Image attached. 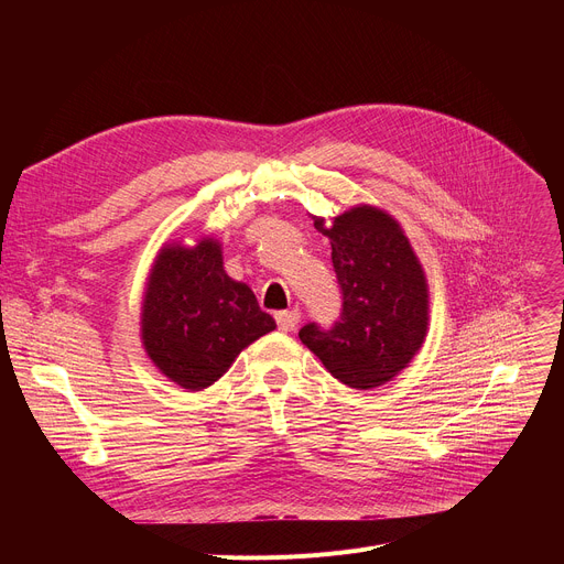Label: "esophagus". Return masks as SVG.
Listing matches in <instances>:
<instances>
[{
  "mask_svg": "<svg viewBox=\"0 0 564 564\" xmlns=\"http://www.w3.org/2000/svg\"><path fill=\"white\" fill-rule=\"evenodd\" d=\"M300 317H302L300 311H281V313H276L279 329H281V332H292L294 327H297Z\"/></svg>",
  "mask_w": 564,
  "mask_h": 564,
  "instance_id": "34e87169",
  "label": "esophagus"
}]
</instances>
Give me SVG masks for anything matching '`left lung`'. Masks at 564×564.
Segmentation results:
<instances>
[{
  "instance_id": "obj_1",
  "label": "left lung",
  "mask_w": 564,
  "mask_h": 564,
  "mask_svg": "<svg viewBox=\"0 0 564 564\" xmlns=\"http://www.w3.org/2000/svg\"><path fill=\"white\" fill-rule=\"evenodd\" d=\"M315 228L332 240L343 294L340 317L324 329L308 322L302 343L349 389H377L413 359L427 332V283L400 224L370 205Z\"/></svg>"
}]
</instances>
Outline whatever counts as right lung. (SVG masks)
Here are the masks:
<instances>
[{
    "mask_svg": "<svg viewBox=\"0 0 564 564\" xmlns=\"http://www.w3.org/2000/svg\"><path fill=\"white\" fill-rule=\"evenodd\" d=\"M276 329L249 285L224 272L221 247H164L148 281L141 340L153 364L177 387L215 383L247 345Z\"/></svg>",
    "mask_w": 564,
    "mask_h": 564,
    "instance_id": "right-lung-1",
    "label": "right lung"
}]
</instances>
